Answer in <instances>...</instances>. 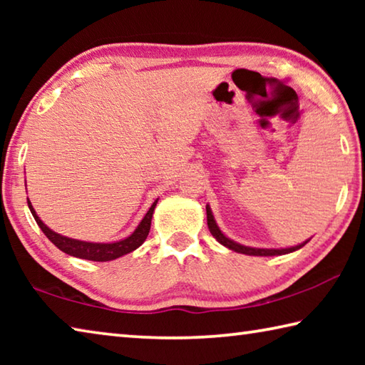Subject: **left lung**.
Listing matches in <instances>:
<instances>
[{"label":"left lung","mask_w":365,"mask_h":365,"mask_svg":"<svg viewBox=\"0 0 365 365\" xmlns=\"http://www.w3.org/2000/svg\"><path fill=\"white\" fill-rule=\"evenodd\" d=\"M206 214H207V227L209 230H211L212 237L217 240L220 245L227 246L228 250L232 251H237V252H242V255H250V256H280V255H288V252H293L296 250H299L304 246L307 242H304L302 245L298 246H293V248H285V250H261V248H250V246H243V245H238L232 242L230 238H227L224 233L219 230V227L215 225V220H214V215L211 212V207L206 206Z\"/></svg>","instance_id":"left-lung-1"}]
</instances>
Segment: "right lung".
<instances>
[{
  "mask_svg": "<svg viewBox=\"0 0 365 365\" xmlns=\"http://www.w3.org/2000/svg\"><path fill=\"white\" fill-rule=\"evenodd\" d=\"M27 205H29L30 212L34 215L35 222L41 228V232L45 233L49 242H51L54 246H58L61 251H64L66 255L73 256V257L88 259V261H96V262H106V261H113V259L120 257L123 255H128V252L137 250L138 246H141V243L145 242L148 233H150L153 212H154V207L158 205V200L153 202V206L150 207V211L146 212L143 220L140 222L137 230H135L130 237H127L125 240H120V242H115V243H88V242H78V240L63 237V235L53 232L51 228H48L45 224H43L38 215H36L32 202L27 201Z\"/></svg>",
  "mask_w": 365,
  "mask_h": 365,
  "instance_id": "1",
  "label": "right lung"
}]
</instances>
